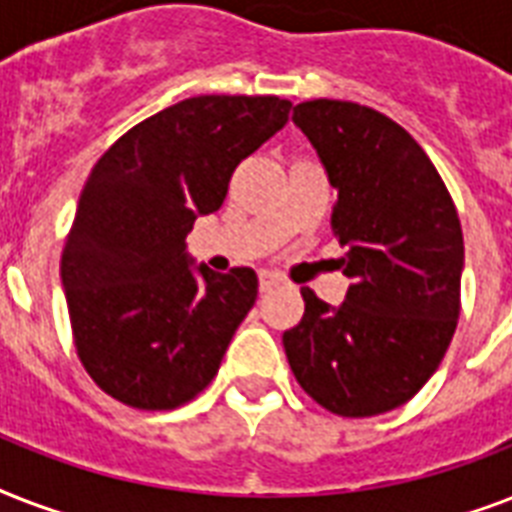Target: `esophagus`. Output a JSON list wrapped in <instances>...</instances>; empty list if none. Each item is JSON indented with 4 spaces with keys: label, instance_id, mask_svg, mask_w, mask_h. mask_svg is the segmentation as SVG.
<instances>
[{
    "label": "esophagus",
    "instance_id": "obj_1",
    "mask_svg": "<svg viewBox=\"0 0 512 512\" xmlns=\"http://www.w3.org/2000/svg\"><path fill=\"white\" fill-rule=\"evenodd\" d=\"M257 279H260V292H271V289L281 281L279 276L271 271H260V276H257Z\"/></svg>",
    "mask_w": 512,
    "mask_h": 512
}]
</instances>
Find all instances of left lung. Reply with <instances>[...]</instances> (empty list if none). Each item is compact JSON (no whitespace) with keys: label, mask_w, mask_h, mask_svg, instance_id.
<instances>
[{"label":"left lung","mask_w":512,"mask_h":512,"mask_svg":"<svg viewBox=\"0 0 512 512\" xmlns=\"http://www.w3.org/2000/svg\"><path fill=\"white\" fill-rule=\"evenodd\" d=\"M292 122L337 191L332 228L348 252L345 303L303 289L284 332L297 382L340 417L406 404L441 364L460 316L465 244L454 201L417 140L374 108L308 100Z\"/></svg>","instance_id":"left-lung-1"}]
</instances>
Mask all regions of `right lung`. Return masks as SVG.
<instances>
[{"instance_id":"obj_1","label":"right lung","mask_w":512,"mask_h":512,"mask_svg":"<svg viewBox=\"0 0 512 512\" xmlns=\"http://www.w3.org/2000/svg\"><path fill=\"white\" fill-rule=\"evenodd\" d=\"M289 100L199 95L116 140L79 196L60 257L76 353L108 396L175 409L207 388L257 300V273L193 265L185 236L287 124Z\"/></svg>"}]
</instances>
